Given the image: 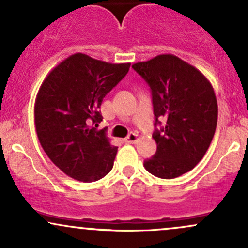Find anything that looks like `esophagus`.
<instances>
[{"mask_svg": "<svg viewBox=\"0 0 248 248\" xmlns=\"http://www.w3.org/2000/svg\"><path fill=\"white\" fill-rule=\"evenodd\" d=\"M138 140V135L136 132H130L129 136L125 138V142L126 143H136Z\"/></svg>", "mask_w": 248, "mask_h": 248, "instance_id": "1", "label": "esophagus"}]
</instances>
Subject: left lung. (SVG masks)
Wrapping results in <instances>:
<instances>
[{"label": "left lung", "instance_id": "obj_1", "mask_svg": "<svg viewBox=\"0 0 248 248\" xmlns=\"http://www.w3.org/2000/svg\"><path fill=\"white\" fill-rule=\"evenodd\" d=\"M132 68L153 95L157 150L144 161L145 169L159 178L181 176L201 161L214 137V90L201 72L172 54L157 55Z\"/></svg>", "mask_w": 248, "mask_h": 248}]
</instances>
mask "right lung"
<instances>
[{
	"mask_svg": "<svg viewBox=\"0 0 248 248\" xmlns=\"http://www.w3.org/2000/svg\"><path fill=\"white\" fill-rule=\"evenodd\" d=\"M130 63H108L82 53L71 55L47 76L34 108L38 138L66 175L94 182L111 171L117 146L97 130L106 94L127 74ZM95 124V127L93 125Z\"/></svg>",
	"mask_w": 248,
	"mask_h": 248,
	"instance_id": "add662e5",
	"label": "right lung"
}]
</instances>
